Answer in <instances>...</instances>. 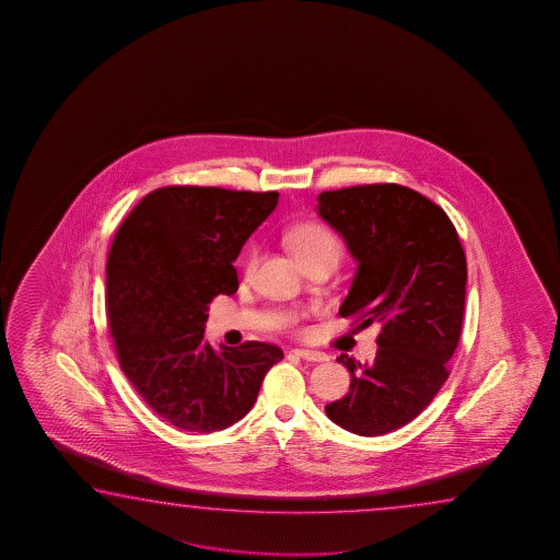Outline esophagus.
Returning a JSON list of instances; mask_svg holds the SVG:
<instances>
[{
  "label": "esophagus",
  "mask_w": 560,
  "mask_h": 560,
  "mask_svg": "<svg viewBox=\"0 0 560 560\" xmlns=\"http://www.w3.org/2000/svg\"><path fill=\"white\" fill-rule=\"evenodd\" d=\"M295 357H300V359H304V361L310 362H323L329 361V357L322 351H312V349H294Z\"/></svg>",
  "instance_id": "34e87169"
}]
</instances>
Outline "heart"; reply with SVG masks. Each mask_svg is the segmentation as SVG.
<instances>
[{"instance_id":"b5f03b06","label":"heart","mask_w":560,"mask_h":560,"mask_svg":"<svg viewBox=\"0 0 560 560\" xmlns=\"http://www.w3.org/2000/svg\"><path fill=\"white\" fill-rule=\"evenodd\" d=\"M285 243L305 268L319 265V262L335 266L342 253L339 237L332 233L331 229L325 228L317 221H305V223H298L294 228L288 229ZM256 262H258V250L250 248L243 260L245 275L255 272ZM294 315L288 317V322H294Z\"/></svg>"}]
</instances>
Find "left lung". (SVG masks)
<instances>
[{
    "label": "left lung",
    "mask_w": 560,
    "mask_h": 560,
    "mask_svg": "<svg viewBox=\"0 0 560 560\" xmlns=\"http://www.w3.org/2000/svg\"><path fill=\"white\" fill-rule=\"evenodd\" d=\"M317 213L359 262L339 315L382 325L372 364L337 359L351 386L325 413L357 435H384L418 418L448 378L465 317V248L443 209L399 184L322 191Z\"/></svg>",
    "instance_id": "left-lung-1"
}]
</instances>
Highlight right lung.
<instances>
[{"mask_svg":"<svg viewBox=\"0 0 560 560\" xmlns=\"http://www.w3.org/2000/svg\"><path fill=\"white\" fill-rule=\"evenodd\" d=\"M278 203V191L166 186L117 229L107 258V317L125 376L171 425L211 433L255 406L266 372L284 359L247 341L213 351L209 304L237 292L235 258Z\"/></svg>","mask_w":560,"mask_h":560,"instance_id":"obj_1","label":"right lung"}]
</instances>
